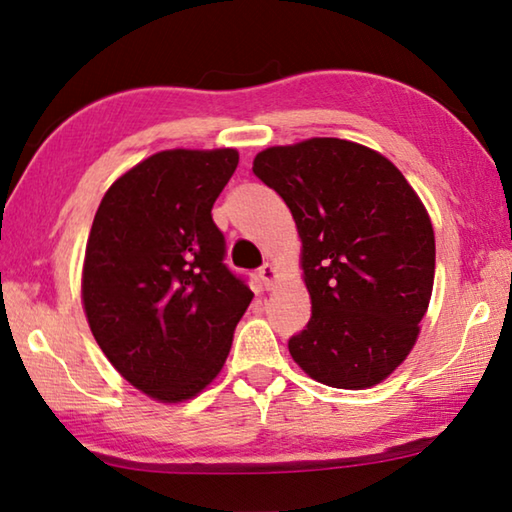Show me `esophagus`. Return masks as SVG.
Listing matches in <instances>:
<instances>
[{
    "mask_svg": "<svg viewBox=\"0 0 512 512\" xmlns=\"http://www.w3.org/2000/svg\"><path fill=\"white\" fill-rule=\"evenodd\" d=\"M277 268L273 266V264H264L262 268H259V282H262V287L268 291V289H273L275 284H277Z\"/></svg>",
    "mask_w": 512,
    "mask_h": 512,
    "instance_id": "obj_1",
    "label": "esophagus"
}]
</instances>
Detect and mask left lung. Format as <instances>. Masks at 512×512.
<instances>
[{
  "label": "left lung",
  "instance_id": "left-lung-1",
  "mask_svg": "<svg viewBox=\"0 0 512 512\" xmlns=\"http://www.w3.org/2000/svg\"><path fill=\"white\" fill-rule=\"evenodd\" d=\"M253 171L287 203L302 241L311 318L289 341L293 361L332 388L384 381L409 357L431 300L427 207L391 160L339 137L271 146Z\"/></svg>",
  "mask_w": 512,
  "mask_h": 512
}]
</instances>
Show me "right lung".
<instances>
[{"label": "right lung", "mask_w": 512, "mask_h": 512, "mask_svg": "<svg viewBox=\"0 0 512 512\" xmlns=\"http://www.w3.org/2000/svg\"><path fill=\"white\" fill-rule=\"evenodd\" d=\"M237 164V149L153 153L94 214L81 275L92 336L128 384L164 404L212 384L253 300L212 221Z\"/></svg>", "instance_id": "add662e5"}]
</instances>
